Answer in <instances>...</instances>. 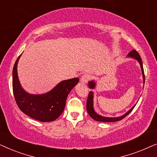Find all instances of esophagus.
<instances>
[{"instance_id":"1","label":"esophagus","mask_w":157,"mask_h":157,"mask_svg":"<svg viewBox=\"0 0 157 157\" xmlns=\"http://www.w3.org/2000/svg\"><path fill=\"white\" fill-rule=\"evenodd\" d=\"M91 78V76L90 74H84L81 76V82L83 83H86Z\"/></svg>"}]
</instances>
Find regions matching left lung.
Masks as SVG:
<instances>
[{
    "mask_svg": "<svg viewBox=\"0 0 157 157\" xmlns=\"http://www.w3.org/2000/svg\"><path fill=\"white\" fill-rule=\"evenodd\" d=\"M127 58H131V59H134L135 60H136L137 61L139 62V63L140 64L141 66V73H142V77H143V81H144V83L145 81V77H144V68H143V63H142V61H141V59L140 57V56L137 52L136 51L133 50L131 51V52L128 53L127 55ZM96 83L95 82V81L92 80L90 81L89 82V87L91 89H94V88L96 87ZM136 106V104L134 105V106L132 107V109H129L127 112L124 113V115L121 116V117H103L101 115H99L98 113H97L94 110V92L93 91H89V96H88L87 98V102H86V110L87 112L89 113V114L90 115L92 119L95 120V121H102V122H114V121H120V120L123 119L124 118H125L126 116L128 114H129L131 113V111L133 110V109L134 108V106Z\"/></svg>",
    "mask_w": 157,
    "mask_h": 157,
    "instance_id": "obj_1",
    "label": "left lung"
}]
</instances>
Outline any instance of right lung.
<instances>
[{
	"label": "right lung",
	"mask_w": 157,
	"mask_h": 157,
	"mask_svg": "<svg viewBox=\"0 0 157 157\" xmlns=\"http://www.w3.org/2000/svg\"><path fill=\"white\" fill-rule=\"evenodd\" d=\"M21 56L13 69V91L17 105L21 111L34 119L42 122L54 121L63 111L68 94L78 83L79 78L62 81L45 94H29L23 89L18 79L17 66Z\"/></svg>",
	"instance_id": "right-lung-1"
}]
</instances>
